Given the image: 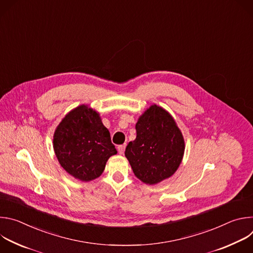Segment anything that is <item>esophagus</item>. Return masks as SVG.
Wrapping results in <instances>:
<instances>
[{
	"mask_svg": "<svg viewBox=\"0 0 253 253\" xmlns=\"http://www.w3.org/2000/svg\"><path fill=\"white\" fill-rule=\"evenodd\" d=\"M125 147H126L125 144H123V145H119V146L117 147L119 154H123V153H124V151H125Z\"/></svg>",
	"mask_w": 253,
	"mask_h": 253,
	"instance_id": "34e87169",
	"label": "esophagus"
}]
</instances>
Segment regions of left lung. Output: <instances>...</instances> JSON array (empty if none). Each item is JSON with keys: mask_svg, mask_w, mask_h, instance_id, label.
<instances>
[{"mask_svg": "<svg viewBox=\"0 0 253 253\" xmlns=\"http://www.w3.org/2000/svg\"><path fill=\"white\" fill-rule=\"evenodd\" d=\"M136 139L125 150L131 168L141 181L156 184L172 176L184 154V139L172 116L153 105L138 119Z\"/></svg>", "mask_w": 253, "mask_h": 253, "instance_id": "1", "label": "left lung"}]
</instances>
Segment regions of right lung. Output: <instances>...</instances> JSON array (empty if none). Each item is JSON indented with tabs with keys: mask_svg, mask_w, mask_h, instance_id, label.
Wrapping results in <instances>:
<instances>
[{
	"mask_svg": "<svg viewBox=\"0 0 253 253\" xmlns=\"http://www.w3.org/2000/svg\"><path fill=\"white\" fill-rule=\"evenodd\" d=\"M53 143L61 166L82 181L99 177L107 160L117 153L99 114L86 105L65 116L55 131Z\"/></svg>",
	"mask_w": 253,
	"mask_h": 253,
	"instance_id": "1",
	"label": "right lung"
}]
</instances>
